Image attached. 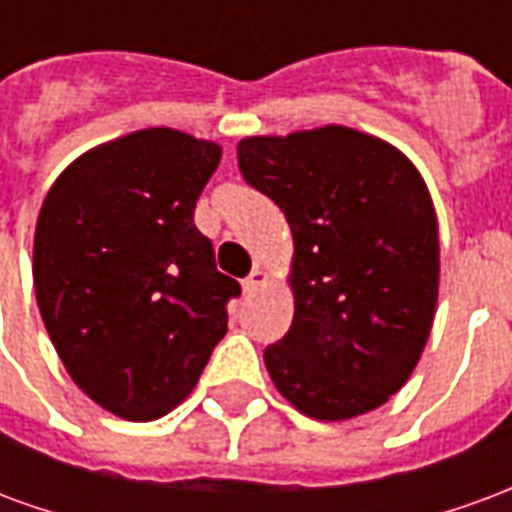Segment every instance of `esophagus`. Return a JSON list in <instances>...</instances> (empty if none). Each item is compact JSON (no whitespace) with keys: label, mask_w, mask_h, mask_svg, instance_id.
<instances>
[{"label":"esophagus","mask_w":512,"mask_h":512,"mask_svg":"<svg viewBox=\"0 0 512 512\" xmlns=\"http://www.w3.org/2000/svg\"><path fill=\"white\" fill-rule=\"evenodd\" d=\"M266 279H268L266 271L255 268V271H252V274L244 279V293H255L257 288H263V285H266Z\"/></svg>","instance_id":"1"}]
</instances>
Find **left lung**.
<instances>
[{"mask_svg":"<svg viewBox=\"0 0 512 512\" xmlns=\"http://www.w3.org/2000/svg\"><path fill=\"white\" fill-rule=\"evenodd\" d=\"M244 180L293 233L288 334L268 345L271 381L315 419L373 411L406 384L439 299V227L400 150L326 126L238 142Z\"/></svg>","mask_w":512,"mask_h":512,"instance_id":"8db88e82","label":"left lung"}]
</instances>
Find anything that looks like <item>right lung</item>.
Instances as JSON below:
<instances>
[{
    "instance_id": "obj_1",
    "label": "right lung",
    "mask_w": 512,
    "mask_h": 512,
    "mask_svg": "<svg viewBox=\"0 0 512 512\" xmlns=\"http://www.w3.org/2000/svg\"><path fill=\"white\" fill-rule=\"evenodd\" d=\"M219 158L216 142L145 128L87 150L43 200L40 318L76 386L117 417L169 414L227 332L241 285L194 224Z\"/></svg>"
}]
</instances>
